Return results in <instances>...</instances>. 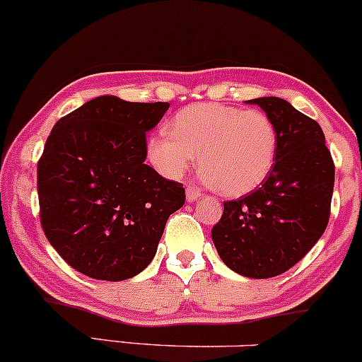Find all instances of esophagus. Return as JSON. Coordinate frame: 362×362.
<instances>
[{
	"label": "esophagus",
	"instance_id": "esophagus-1",
	"mask_svg": "<svg viewBox=\"0 0 362 362\" xmlns=\"http://www.w3.org/2000/svg\"><path fill=\"white\" fill-rule=\"evenodd\" d=\"M200 197H202V192L198 188H194V186H188V188H186V200L188 202H194Z\"/></svg>",
	"mask_w": 362,
	"mask_h": 362
}]
</instances>
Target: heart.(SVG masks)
I'll use <instances>...</instances> for the list:
<instances>
[{"instance_id":"heart-1","label":"heart","mask_w":362,"mask_h":362,"mask_svg":"<svg viewBox=\"0 0 362 362\" xmlns=\"http://www.w3.org/2000/svg\"><path fill=\"white\" fill-rule=\"evenodd\" d=\"M277 127L262 111L224 104H193L170 119L169 135L147 141V157L162 176L177 180L198 156L205 180L227 197L258 188L274 169Z\"/></svg>"}]
</instances>
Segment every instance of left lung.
Masks as SVG:
<instances>
[{
    "mask_svg": "<svg viewBox=\"0 0 362 362\" xmlns=\"http://www.w3.org/2000/svg\"><path fill=\"white\" fill-rule=\"evenodd\" d=\"M247 103L277 127V159L258 189L224 203L212 239L235 274L270 279L292 269L327 229L335 165L315 119L279 97Z\"/></svg>",
    "mask_w": 362,
    "mask_h": 362,
    "instance_id": "left-lung-1",
    "label": "left lung"
}]
</instances>
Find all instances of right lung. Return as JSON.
<instances>
[{
	"mask_svg": "<svg viewBox=\"0 0 362 362\" xmlns=\"http://www.w3.org/2000/svg\"><path fill=\"white\" fill-rule=\"evenodd\" d=\"M168 103L100 95L61 117L37 164L40 224L61 258L87 277L127 280L156 257L181 182L145 164L147 132Z\"/></svg>",
	"mask_w": 362,
	"mask_h": 362,
	"instance_id": "add662e5",
	"label": "right lung"
}]
</instances>
